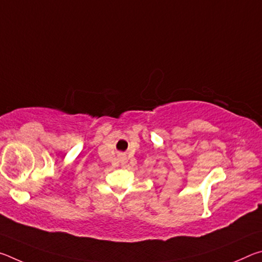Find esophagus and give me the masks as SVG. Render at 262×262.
<instances>
[{"instance_id": "34e87169", "label": "esophagus", "mask_w": 262, "mask_h": 262, "mask_svg": "<svg viewBox=\"0 0 262 262\" xmlns=\"http://www.w3.org/2000/svg\"><path fill=\"white\" fill-rule=\"evenodd\" d=\"M120 161H121V163H125L126 157H125V156H121V157H120Z\"/></svg>"}]
</instances>
